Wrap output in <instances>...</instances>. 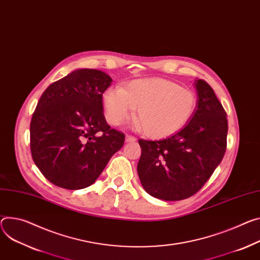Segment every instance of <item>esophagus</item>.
I'll use <instances>...</instances> for the list:
<instances>
[{"label":"esophagus","mask_w":260,"mask_h":260,"mask_svg":"<svg viewBox=\"0 0 260 260\" xmlns=\"http://www.w3.org/2000/svg\"><path fill=\"white\" fill-rule=\"evenodd\" d=\"M125 141H126V142H135L136 138L134 136H132V135H126L125 136Z\"/></svg>","instance_id":"esophagus-1"}]
</instances>
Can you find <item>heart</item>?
Instances as JSON below:
<instances>
[{"mask_svg":"<svg viewBox=\"0 0 260 260\" xmlns=\"http://www.w3.org/2000/svg\"><path fill=\"white\" fill-rule=\"evenodd\" d=\"M106 117L113 125H121L133 117L145 135L164 138L180 129L197 107L196 94L162 79L135 80L120 88H110L103 96Z\"/></svg>","mask_w":260,"mask_h":260,"instance_id":"obj_1","label":"heart"}]
</instances>
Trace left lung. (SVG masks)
Returning <instances> with one entry per match:
<instances>
[{"mask_svg":"<svg viewBox=\"0 0 260 260\" xmlns=\"http://www.w3.org/2000/svg\"><path fill=\"white\" fill-rule=\"evenodd\" d=\"M196 110L184 127L170 137L139 140L138 175L151 196L177 201L195 195L223 159L227 146L226 112L212 88L195 81Z\"/></svg>","mask_w":260,"mask_h":260,"instance_id":"left-lung-1","label":"left lung"}]
</instances>
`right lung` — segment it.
Here are the masks:
<instances>
[{
  "mask_svg": "<svg viewBox=\"0 0 260 260\" xmlns=\"http://www.w3.org/2000/svg\"><path fill=\"white\" fill-rule=\"evenodd\" d=\"M111 82L101 70L78 69L42 93L30 124V147L37 168L55 185H91L123 146L124 134L111 128L103 111Z\"/></svg>",
  "mask_w": 260,
  "mask_h": 260,
  "instance_id": "right-lung-1",
  "label": "right lung"
}]
</instances>
